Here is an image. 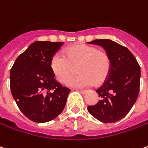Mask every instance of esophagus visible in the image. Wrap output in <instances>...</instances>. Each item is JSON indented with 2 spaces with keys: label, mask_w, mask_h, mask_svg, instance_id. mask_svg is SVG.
I'll use <instances>...</instances> for the list:
<instances>
[{
  "label": "esophagus",
  "mask_w": 148,
  "mask_h": 148,
  "mask_svg": "<svg viewBox=\"0 0 148 148\" xmlns=\"http://www.w3.org/2000/svg\"><path fill=\"white\" fill-rule=\"evenodd\" d=\"M79 91L81 92L82 94H83V95H85L86 92H87V90H79Z\"/></svg>",
  "instance_id": "esophagus-1"
}]
</instances>
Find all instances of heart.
I'll use <instances>...</instances> for the list:
<instances>
[{
	"label": "heart",
	"mask_w": 148,
	"mask_h": 148,
	"mask_svg": "<svg viewBox=\"0 0 148 148\" xmlns=\"http://www.w3.org/2000/svg\"><path fill=\"white\" fill-rule=\"evenodd\" d=\"M63 54H55L50 62L54 76L62 84L74 76L76 70L78 74L69 82L71 86H99L110 74L111 61L108 53L95 46L77 44L66 48Z\"/></svg>",
	"instance_id": "heart-1"
}]
</instances>
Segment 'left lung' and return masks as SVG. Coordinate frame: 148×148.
Returning a JSON list of instances; mask_svg holds the SVG:
<instances>
[{
	"mask_svg": "<svg viewBox=\"0 0 148 148\" xmlns=\"http://www.w3.org/2000/svg\"><path fill=\"white\" fill-rule=\"evenodd\" d=\"M89 44L101 45L111 61L110 74L96 92L101 99L87 107L89 113L104 123L124 118L136 102L140 86V66L125 46L109 39H96Z\"/></svg>",
	"mask_w": 148,
	"mask_h": 148,
	"instance_id": "left-lung-1",
	"label": "left lung"
}]
</instances>
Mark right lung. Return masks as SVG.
Here are the masks:
<instances>
[{
  "mask_svg": "<svg viewBox=\"0 0 148 148\" xmlns=\"http://www.w3.org/2000/svg\"><path fill=\"white\" fill-rule=\"evenodd\" d=\"M63 42H34L17 57L10 70V89L20 110L35 123L62 113L71 90L54 78L50 62Z\"/></svg>",
  "mask_w": 148,
  "mask_h": 148,
  "instance_id": "obj_1",
  "label": "right lung"
}]
</instances>
